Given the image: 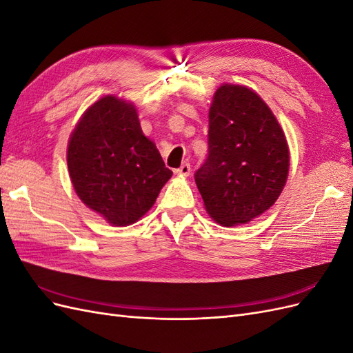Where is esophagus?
I'll use <instances>...</instances> for the list:
<instances>
[{"label":"esophagus","instance_id":"obj_1","mask_svg":"<svg viewBox=\"0 0 353 353\" xmlns=\"http://www.w3.org/2000/svg\"><path fill=\"white\" fill-rule=\"evenodd\" d=\"M190 170H191L190 163H183L175 170V174L179 175V176H188L190 175Z\"/></svg>","mask_w":353,"mask_h":353}]
</instances>
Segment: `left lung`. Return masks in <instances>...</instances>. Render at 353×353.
Returning a JSON list of instances; mask_svg holds the SVG:
<instances>
[{"label": "left lung", "instance_id": "1", "mask_svg": "<svg viewBox=\"0 0 353 353\" xmlns=\"http://www.w3.org/2000/svg\"><path fill=\"white\" fill-rule=\"evenodd\" d=\"M290 150L283 128L258 94L222 83L209 109V156L196 184L209 216L223 227L268 210L287 183Z\"/></svg>", "mask_w": 353, "mask_h": 353}]
</instances>
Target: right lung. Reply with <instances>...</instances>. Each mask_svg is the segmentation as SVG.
<instances>
[{
	"mask_svg": "<svg viewBox=\"0 0 353 353\" xmlns=\"http://www.w3.org/2000/svg\"><path fill=\"white\" fill-rule=\"evenodd\" d=\"M66 156L74 193L114 227L141 219L172 176L143 134L135 104L113 94L85 110Z\"/></svg>",
	"mask_w": 353,
	"mask_h": 353,
	"instance_id": "obj_1",
	"label": "right lung"
}]
</instances>
